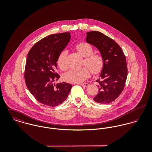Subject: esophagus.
I'll list each match as a JSON object with an SVG mask.
<instances>
[{"label":"esophagus","instance_id":"esophagus-1","mask_svg":"<svg viewBox=\"0 0 152 152\" xmlns=\"http://www.w3.org/2000/svg\"><path fill=\"white\" fill-rule=\"evenodd\" d=\"M79 85H80V86H83V87H88L89 86V84H88V83H82V84H80Z\"/></svg>","mask_w":152,"mask_h":152}]
</instances>
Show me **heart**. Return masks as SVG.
<instances>
[{
	"label": "heart",
	"mask_w": 152,
	"mask_h": 152,
	"mask_svg": "<svg viewBox=\"0 0 152 152\" xmlns=\"http://www.w3.org/2000/svg\"><path fill=\"white\" fill-rule=\"evenodd\" d=\"M76 50L85 58L83 65H87L94 74H99L102 71L105 64L104 59L101 54L94 53V48L90 44L86 42L78 44L76 45ZM67 56L66 50H62L58 56L57 63L62 70H66L68 68ZM88 69L83 67L80 69H71L64 74L63 79L69 83H81L90 76L91 71Z\"/></svg>",
	"instance_id": "heart-1"
}]
</instances>
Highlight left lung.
Returning <instances> with one entry per match:
<instances>
[{
    "mask_svg": "<svg viewBox=\"0 0 152 152\" xmlns=\"http://www.w3.org/2000/svg\"><path fill=\"white\" fill-rule=\"evenodd\" d=\"M86 41L99 50L105 61L96 80L99 91L94 100L99 104H109L120 95L125 86L128 75L126 57L118 44L99 31L87 32Z\"/></svg>",
    "mask_w": 152,
    "mask_h": 152,
    "instance_id": "8db88e82",
    "label": "left lung"
}]
</instances>
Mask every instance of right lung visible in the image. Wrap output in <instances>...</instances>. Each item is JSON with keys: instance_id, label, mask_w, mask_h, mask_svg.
I'll return each mask as SVG.
<instances>
[{"instance_id": "1", "label": "right lung", "mask_w": 152, "mask_h": 152, "mask_svg": "<svg viewBox=\"0 0 152 152\" xmlns=\"http://www.w3.org/2000/svg\"><path fill=\"white\" fill-rule=\"evenodd\" d=\"M70 39L68 32L49 35L35 44L27 54L24 72L26 86L45 105L54 107L61 104L72 88L71 84L64 82L53 84L60 78L55 72L58 56Z\"/></svg>"}]
</instances>
